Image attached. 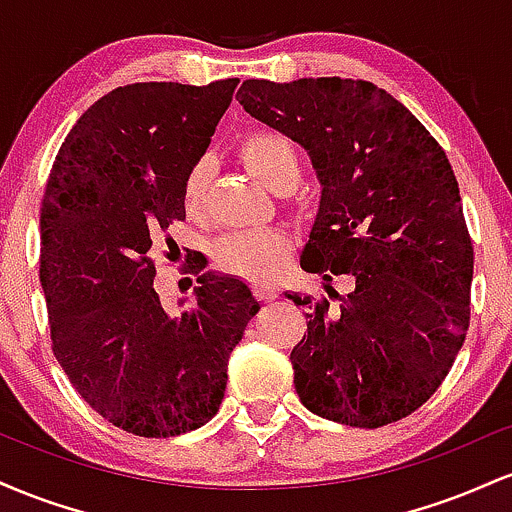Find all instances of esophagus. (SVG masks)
<instances>
[{"instance_id": "34e87169", "label": "esophagus", "mask_w": 512, "mask_h": 512, "mask_svg": "<svg viewBox=\"0 0 512 512\" xmlns=\"http://www.w3.org/2000/svg\"><path fill=\"white\" fill-rule=\"evenodd\" d=\"M255 296L260 298V301H274L276 289L274 286H255Z\"/></svg>"}]
</instances>
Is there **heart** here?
<instances>
[{"label": "heart", "mask_w": 512, "mask_h": 512, "mask_svg": "<svg viewBox=\"0 0 512 512\" xmlns=\"http://www.w3.org/2000/svg\"><path fill=\"white\" fill-rule=\"evenodd\" d=\"M243 166L274 192H286L296 185L301 173V156L296 144L284 132L257 127L245 132L236 144ZM182 209L192 221L207 219L209 209V161L199 158L182 175ZM291 240L279 231H243L226 236L214 248L216 269L238 276L255 286L274 284L289 260Z\"/></svg>", "instance_id": "heart-1"}]
</instances>
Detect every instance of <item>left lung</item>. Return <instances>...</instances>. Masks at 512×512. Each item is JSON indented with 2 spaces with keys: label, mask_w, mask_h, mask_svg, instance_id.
Masks as SVG:
<instances>
[{
  "label": "left lung",
  "mask_w": 512,
  "mask_h": 512,
  "mask_svg": "<svg viewBox=\"0 0 512 512\" xmlns=\"http://www.w3.org/2000/svg\"><path fill=\"white\" fill-rule=\"evenodd\" d=\"M238 101L313 158L322 202L301 267L332 284L293 346V385L313 414L378 428L414 414L469 330L474 248L443 146L370 81H243Z\"/></svg>",
  "instance_id": "1"
}]
</instances>
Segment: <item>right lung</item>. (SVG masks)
I'll use <instances>...</instances> for the list:
<instances>
[{
    "label": "right lung",
    "instance_id": "obj_1",
    "mask_svg": "<svg viewBox=\"0 0 512 512\" xmlns=\"http://www.w3.org/2000/svg\"><path fill=\"white\" fill-rule=\"evenodd\" d=\"M236 86L115 88L79 117L45 185L40 284L52 354L88 407L134 436L207 424L226 392L228 356L260 310L231 276H202L180 315L154 289L156 255L175 262L168 226L185 219L182 175L207 151ZM199 269L190 257L180 272Z\"/></svg>",
    "mask_w": 512,
    "mask_h": 512
}]
</instances>
